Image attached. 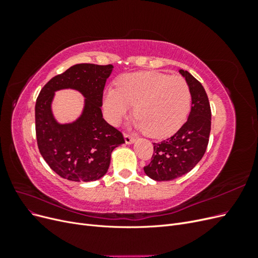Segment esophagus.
Instances as JSON below:
<instances>
[{
    "label": "esophagus",
    "instance_id": "1",
    "mask_svg": "<svg viewBox=\"0 0 258 258\" xmlns=\"http://www.w3.org/2000/svg\"><path fill=\"white\" fill-rule=\"evenodd\" d=\"M123 137H124V141H126L127 144H131V143L135 142V138L132 137V136H130L128 134H124Z\"/></svg>",
    "mask_w": 258,
    "mask_h": 258
}]
</instances>
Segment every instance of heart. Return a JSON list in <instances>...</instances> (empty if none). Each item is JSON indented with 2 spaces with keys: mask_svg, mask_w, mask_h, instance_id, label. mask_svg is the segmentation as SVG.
Returning <instances> with one entry per match:
<instances>
[{
  "mask_svg": "<svg viewBox=\"0 0 258 258\" xmlns=\"http://www.w3.org/2000/svg\"><path fill=\"white\" fill-rule=\"evenodd\" d=\"M190 103V88L182 76L158 72L123 75L117 89H107L104 95L112 121H120L135 105L137 126L153 138L174 134L188 115Z\"/></svg>",
  "mask_w": 258,
  "mask_h": 258,
  "instance_id": "1",
  "label": "heart"
}]
</instances>
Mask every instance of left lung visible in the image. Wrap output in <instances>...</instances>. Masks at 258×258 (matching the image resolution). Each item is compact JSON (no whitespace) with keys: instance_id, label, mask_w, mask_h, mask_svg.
<instances>
[{"instance_id":"obj_1","label":"left lung","mask_w":258,"mask_h":258,"mask_svg":"<svg viewBox=\"0 0 258 258\" xmlns=\"http://www.w3.org/2000/svg\"><path fill=\"white\" fill-rule=\"evenodd\" d=\"M191 93L188 119L175 135L153 143L154 153L144 172L155 181H172L188 173L204 157L211 131V107L207 92L199 81L187 71H179Z\"/></svg>"}]
</instances>
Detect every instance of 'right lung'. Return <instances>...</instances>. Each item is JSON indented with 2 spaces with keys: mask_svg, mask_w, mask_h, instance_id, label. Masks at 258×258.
<instances>
[{
  "mask_svg": "<svg viewBox=\"0 0 258 258\" xmlns=\"http://www.w3.org/2000/svg\"><path fill=\"white\" fill-rule=\"evenodd\" d=\"M112 70V64H75L52 77L36 99L38 150L61 177L74 182L99 179L107 172L114 148L124 142L121 131L106 122L101 112L105 82ZM63 88L79 90L86 98L82 117L69 125H59L50 110L53 92Z\"/></svg>",
  "mask_w": 258,
  "mask_h": 258,
  "instance_id": "add662e5",
  "label": "right lung"
}]
</instances>
